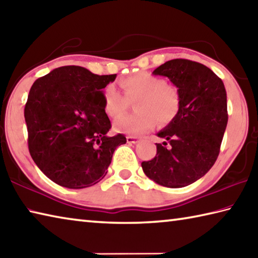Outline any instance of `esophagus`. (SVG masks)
Segmentation results:
<instances>
[{"mask_svg": "<svg viewBox=\"0 0 258 258\" xmlns=\"http://www.w3.org/2000/svg\"><path fill=\"white\" fill-rule=\"evenodd\" d=\"M126 141H127V143H138L139 138L138 137H126Z\"/></svg>", "mask_w": 258, "mask_h": 258, "instance_id": "34e87169", "label": "esophagus"}]
</instances>
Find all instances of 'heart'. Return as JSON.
Segmentation results:
<instances>
[{"label": "heart", "instance_id": "1", "mask_svg": "<svg viewBox=\"0 0 258 258\" xmlns=\"http://www.w3.org/2000/svg\"><path fill=\"white\" fill-rule=\"evenodd\" d=\"M125 97L114 86L104 90V108L111 118H118L127 109L128 101L138 99L133 115L121 117L115 123L116 132L142 134L152 130L156 120L167 124L175 118L179 109V93L165 79L150 73H138L120 81Z\"/></svg>", "mask_w": 258, "mask_h": 258}]
</instances>
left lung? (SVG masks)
Instances as JSON below:
<instances>
[{
	"label": "left lung",
	"mask_w": 258,
	"mask_h": 258,
	"mask_svg": "<svg viewBox=\"0 0 258 258\" xmlns=\"http://www.w3.org/2000/svg\"><path fill=\"white\" fill-rule=\"evenodd\" d=\"M167 77L179 93L176 117L157 135L152 160L142 169L157 184L180 188L203 177L219 156L228 123L227 92L221 79L205 65L189 59L168 60L152 72Z\"/></svg>",
	"instance_id": "left-lung-1"
}]
</instances>
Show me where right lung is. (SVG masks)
Segmentation results:
<instances>
[{"label": "right lung", "instance_id": "add662e5", "mask_svg": "<svg viewBox=\"0 0 258 258\" xmlns=\"http://www.w3.org/2000/svg\"><path fill=\"white\" fill-rule=\"evenodd\" d=\"M116 74L98 76L81 67H62L32 84L25 107L28 148L50 180L67 188H86L107 174L113 153L126 143L108 137L110 120L104 89Z\"/></svg>", "mask_w": 258, "mask_h": 258}]
</instances>
